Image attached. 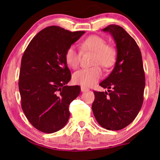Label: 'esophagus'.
Listing matches in <instances>:
<instances>
[{
  "mask_svg": "<svg viewBox=\"0 0 160 160\" xmlns=\"http://www.w3.org/2000/svg\"><path fill=\"white\" fill-rule=\"evenodd\" d=\"M81 90H82V92H87V91H89V89H88V88H87V87H81Z\"/></svg>",
  "mask_w": 160,
  "mask_h": 160,
  "instance_id": "obj_1",
  "label": "esophagus"
}]
</instances>
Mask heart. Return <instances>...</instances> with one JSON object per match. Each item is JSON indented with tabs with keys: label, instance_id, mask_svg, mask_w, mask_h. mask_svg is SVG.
I'll return each mask as SVG.
<instances>
[{
	"label": "heart",
	"instance_id": "obj_1",
	"mask_svg": "<svg viewBox=\"0 0 160 160\" xmlns=\"http://www.w3.org/2000/svg\"><path fill=\"white\" fill-rule=\"evenodd\" d=\"M82 53L86 52H94L92 65L95 66L84 68L76 71L72 76V81L75 84L83 87H92L102 78V72L100 65L105 68L113 66L117 60V51L113 47L106 45V41L101 37L92 35L84 39L80 43ZM81 54L73 46H70L64 54L65 62L70 68L76 69L81 60Z\"/></svg>",
	"mask_w": 160,
	"mask_h": 160
}]
</instances>
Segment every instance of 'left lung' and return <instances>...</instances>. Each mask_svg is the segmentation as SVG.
I'll return each instance as SVG.
<instances>
[{
	"label": "left lung",
	"mask_w": 160,
	"mask_h": 160,
	"mask_svg": "<svg viewBox=\"0 0 160 160\" xmlns=\"http://www.w3.org/2000/svg\"><path fill=\"white\" fill-rule=\"evenodd\" d=\"M102 30L110 32L114 39L117 62L110 75L100 84L109 89L108 92H93L92 109L100 126L119 130L135 119L143 105L146 84L143 60L137 43L124 28L110 25Z\"/></svg>",
	"instance_id": "8db88e82"
}]
</instances>
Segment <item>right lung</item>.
I'll list each match as a JSON object with an SVG mask.
<instances>
[{"label": "right lung", "mask_w": 160, "mask_h": 160, "mask_svg": "<svg viewBox=\"0 0 160 160\" xmlns=\"http://www.w3.org/2000/svg\"><path fill=\"white\" fill-rule=\"evenodd\" d=\"M84 32L49 26L34 36L24 52L19 76L21 106L39 131L55 132L68 121L69 105L80 94L81 87L66 85L71 73L64 54Z\"/></svg>", "instance_id": "right-lung-1"}]
</instances>
